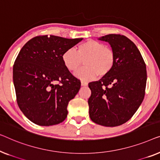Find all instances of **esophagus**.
Returning a JSON list of instances; mask_svg holds the SVG:
<instances>
[{
  "label": "esophagus",
  "mask_w": 160,
  "mask_h": 160,
  "mask_svg": "<svg viewBox=\"0 0 160 160\" xmlns=\"http://www.w3.org/2000/svg\"><path fill=\"white\" fill-rule=\"evenodd\" d=\"M81 85L82 86H86V85H88V82H85V81H81Z\"/></svg>",
  "instance_id": "1"
}]
</instances>
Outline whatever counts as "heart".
I'll return each instance as SVG.
<instances>
[{
	"mask_svg": "<svg viewBox=\"0 0 160 160\" xmlns=\"http://www.w3.org/2000/svg\"><path fill=\"white\" fill-rule=\"evenodd\" d=\"M62 62L69 72H75L85 60L84 68L75 74L82 80H94L98 75L104 77L112 70L115 64V54L112 48L102 42L88 40L79 45L77 52L69 48L62 54Z\"/></svg>",
	"mask_w": 160,
	"mask_h": 160,
	"instance_id": "heart-1",
	"label": "heart"
}]
</instances>
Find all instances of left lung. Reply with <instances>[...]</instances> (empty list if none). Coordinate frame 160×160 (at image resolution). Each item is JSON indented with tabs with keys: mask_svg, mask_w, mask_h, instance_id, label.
I'll use <instances>...</instances> for the list:
<instances>
[{
	"mask_svg": "<svg viewBox=\"0 0 160 160\" xmlns=\"http://www.w3.org/2000/svg\"><path fill=\"white\" fill-rule=\"evenodd\" d=\"M98 40L109 42L115 64L107 75L88 84L89 114L96 124L115 127L129 120L142 103L147 68L138 48L125 36L110 34Z\"/></svg>",
	"mask_w": 160,
	"mask_h": 160,
	"instance_id": "left-lung-1",
	"label": "left lung"
}]
</instances>
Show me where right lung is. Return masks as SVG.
<instances>
[{"mask_svg":"<svg viewBox=\"0 0 160 160\" xmlns=\"http://www.w3.org/2000/svg\"><path fill=\"white\" fill-rule=\"evenodd\" d=\"M82 40L37 36L19 51L13 67V85L18 106L31 122L50 126L66 119L67 105L81 83L64 67L62 57Z\"/></svg>","mask_w":160,"mask_h":160,"instance_id":"1","label":"right lung"}]
</instances>
